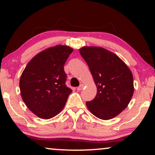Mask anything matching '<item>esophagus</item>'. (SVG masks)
Listing matches in <instances>:
<instances>
[{
	"instance_id": "esophagus-1",
	"label": "esophagus",
	"mask_w": 155,
	"mask_h": 155,
	"mask_svg": "<svg viewBox=\"0 0 155 155\" xmlns=\"http://www.w3.org/2000/svg\"><path fill=\"white\" fill-rule=\"evenodd\" d=\"M83 87H84V85H83V84H81V85H80L79 87H77V91H81V90H82V89L83 88Z\"/></svg>"
}]
</instances>
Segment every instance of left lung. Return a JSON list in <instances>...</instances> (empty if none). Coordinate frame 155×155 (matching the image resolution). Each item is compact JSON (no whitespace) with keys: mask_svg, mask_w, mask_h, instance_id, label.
<instances>
[{"mask_svg":"<svg viewBox=\"0 0 155 155\" xmlns=\"http://www.w3.org/2000/svg\"><path fill=\"white\" fill-rule=\"evenodd\" d=\"M79 52L97 87L95 98L86 105L100 119L114 118L126 109L133 95L132 72L119 57L101 47L84 46Z\"/></svg>","mask_w":155,"mask_h":155,"instance_id":"left-lung-1","label":"left lung"}]
</instances>
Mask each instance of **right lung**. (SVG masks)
I'll return each mask as SVG.
<instances>
[{
  "instance_id": "right-lung-1",
  "label": "right lung",
  "mask_w": 155,
  "mask_h": 155,
  "mask_svg": "<svg viewBox=\"0 0 155 155\" xmlns=\"http://www.w3.org/2000/svg\"><path fill=\"white\" fill-rule=\"evenodd\" d=\"M73 49L57 45L28 63L20 79V94L28 109L42 119L52 118L64 108L71 89L65 85L64 64Z\"/></svg>"
}]
</instances>
